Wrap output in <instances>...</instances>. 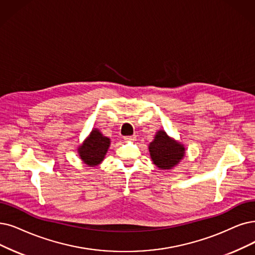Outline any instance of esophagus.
Wrapping results in <instances>:
<instances>
[{
    "label": "esophagus",
    "mask_w": 255,
    "mask_h": 255,
    "mask_svg": "<svg viewBox=\"0 0 255 255\" xmlns=\"http://www.w3.org/2000/svg\"><path fill=\"white\" fill-rule=\"evenodd\" d=\"M135 139H136L135 135H133V136H126L125 137V140H127V141H134Z\"/></svg>",
    "instance_id": "1"
}]
</instances>
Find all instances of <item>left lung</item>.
I'll return each mask as SVG.
<instances>
[{"label":"left lung","instance_id":"obj_1","mask_svg":"<svg viewBox=\"0 0 255 255\" xmlns=\"http://www.w3.org/2000/svg\"><path fill=\"white\" fill-rule=\"evenodd\" d=\"M148 150L152 163L160 169H171L185 155L184 145L170 138L163 129L157 131Z\"/></svg>","mask_w":255,"mask_h":255}]
</instances>
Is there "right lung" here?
I'll use <instances>...</instances> for the list:
<instances>
[{
	"label": "right lung",
	"mask_w": 255,
	"mask_h": 255,
	"mask_svg": "<svg viewBox=\"0 0 255 255\" xmlns=\"http://www.w3.org/2000/svg\"><path fill=\"white\" fill-rule=\"evenodd\" d=\"M110 144V138L101 134L99 129L93 128L84 143L79 145L78 155L85 164L97 166L105 159Z\"/></svg>",
	"instance_id": "right-lung-1"
}]
</instances>
